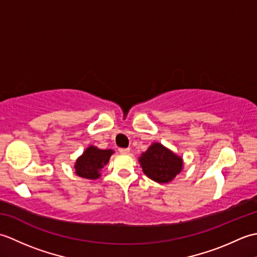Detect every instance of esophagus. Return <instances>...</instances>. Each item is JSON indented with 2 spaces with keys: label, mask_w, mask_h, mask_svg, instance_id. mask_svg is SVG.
I'll return each instance as SVG.
<instances>
[{
  "label": "esophagus",
  "mask_w": 257,
  "mask_h": 257,
  "mask_svg": "<svg viewBox=\"0 0 257 257\" xmlns=\"http://www.w3.org/2000/svg\"><path fill=\"white\" fill-rule=\"evenodd\" d=\"M119 152H120V154L127 155V154H129V152H130V149L129 148H119Z\"/></svg>",
  "instance_id": "esophagus-1"
}]
</instances>
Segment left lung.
I'll use <instances>...</instances> for the list:
<instances>
[{
  "label": "left lung",
  "instance_id": "1",
  "mask_svg": "<svg viewBox=\"0 0 257 257\" xmlns=\"http://www.w3.org/2000/svg\"><path fill=\"white\" fill-rule=\"evenodd\" d=\"M139 162L146 176L158 183L172 181L183 168L182 158L159 143H154L143 152Z\"/></svg>",
  "mask_w": 257,
  "mask_h": 257
}]
</instances>
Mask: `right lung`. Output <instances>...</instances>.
I'll return each mask as SVG.
<instances>
[{
  "instance_id": "right-lung-1",
  "label": "right lung",
  "mask_w": 257,
  "mask_h": 257,
  "mask_svg": "<svg viewBox=\"0 0 257 257\" xmlns=\"http://www.w3.org/2000/svg\"><path fill=\"white\" fill-rule=\"evenodd\" d=\"M112 154L113 150L111 149L101 150L97 147L89 146L75 162L76 174L88 180L98 179L100 177V170L107 165Z\"/></svg>"
}]
</instances>
